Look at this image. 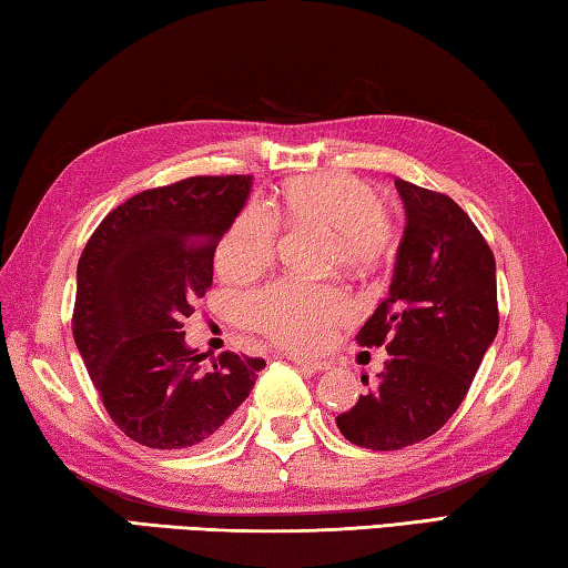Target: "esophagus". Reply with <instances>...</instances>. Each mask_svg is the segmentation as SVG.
<instances>
[{"label": "esophagus", "mask_w": 568, "mask_h": 568, "mask_svg": "<svg viewBox=\"0 0 568 568\" xmlns=\"http://www.w3.org/2000/svg\"><path fill=\"white\" fill-rule=\"evenodd\" d=\"M287 361H293L295 365H303L307 371H328L331 363L318 361V358H305V355H297V353H285Z\"/></svg>", "instance_id": "34e87169"}]
</instances>
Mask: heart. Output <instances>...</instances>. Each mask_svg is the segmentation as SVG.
I'll list each match as a JSON object with an SVG mask.
<instances>
[{"label":"heart","mask_w":568,"mask_h":568,"mask_svg":"<svg viewBox=\"0 0 568 568\" xmlns=\"http://www.w3.org/2000/svg\"><path fill=\"white\" fill-rule=\"evenodd\" d=\"M287 223L328 230L333 261L345 271H368L381 261L390 240V217L371 182L348 172L287 182L273 200ZM277 225L261 205H247L227 227L217 247L220 271L230 277H253L271 265ZM247 321L255 331L293 351H315L335 331L353 321V303L341 287L297 281L273 283L247 301Z\"/></svg>","instance_id":"obj_1"}]
</instances>
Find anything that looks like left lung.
Segmentation results:
<instances>
[{"label":"left lung","instance_id":"8db88e82","mask_svg":"<svg viewBox=\"0 0 568 568\" xmlns=\"http://www.w3.org/2000/svg\"><path fill=\"white\" fill-rule=\"evenodd\" d=\"M406 227L386 301L355 341L386 345L376 386L341 413V434L371 450L434 436L466 398L498 333L496 261L478 227L448 195L396 180ZM368 383V376H361Z\"/></svg>","mask_w":568,"mask_h":568}]
</instances>
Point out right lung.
<instances>
[{"instance_id":"obj_1","label":"right lung","mask_w":568,"mask_h":568,"mask_svg":"<svg viewBox=\"0 0 568 568\" xmlns=\"http://www.w3.org/2000/svg\"><path fill=\"white\" fill-rule=\"evenodd\" d=\"M253 178H187L114 207L77 263L72 333L104 408L148 448L213 444L255 386L263 358L205 363L182 321L213 285L215 247Z\"/></svg>"}]
</instances>
